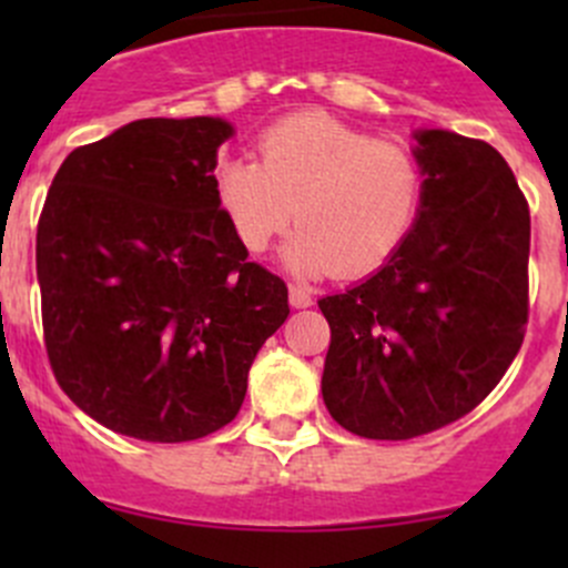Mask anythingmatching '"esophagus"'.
Listing matches in <instances>:
<instances>
[{
	"instance_id": "34e87169",
	"label": "esophagus",
	"mask_w": 568,
	"mask_h": 568,
	"mask_svg": "<svg viewBox=\"0 0 568 568\" xmlns=\"http://www.w3.org/2000/svg\"><path fill=\"white\" fill-rule=\"evenodd\" d=\"M288 300H291V307H311L313 305V294L305 288V285H291Z\"/></svg>"
}]
</instances>
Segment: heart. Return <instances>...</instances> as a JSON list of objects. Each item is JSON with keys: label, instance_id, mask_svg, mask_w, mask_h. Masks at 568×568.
<instances>
[{"label": "heart", "instance_id": "heart-1", "mask_svg": "<svg viewBox=\"0 0 568 568\" xmlns=\"http://www.w3.org/2000/svg\"><path fill=\"white\" fill-rule=\"evenodd\" d=\"M261 162L225 156L216 203L250 252H266L296 222L285 261L300 274L359 277L415 231L426 173L415 153L324 112H300L263 129Z\"/></svg>", "mask_w": 568, "mask_h": 568}]
</instances>
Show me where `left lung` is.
<instances>
[{
  "label": "left lung",
  "instance_id": "left-lung-1",
  "mask_svg": "<svg viewBox=\"0 0 568 568\" xmlns=\"http://www.w3.org/2000/svg\"><path fill=\"white\" fill-rule=\"evenodd\" d=\"M426 194L398 252L318 300L329 321L321 393L335 423L412 439L473 412L517 357L528 324L530 211L484 140L417 131Z\"/></svg>",
  "mask_w": 568,
  "mask_h": 568
}]
</instances>
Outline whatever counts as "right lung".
Returning <instances> with one entry per match:
<instances>
[{"mask_svg": "<svg viewBox=\"0 0 568 568\" xmlns=\"http://www.w3.org/2000/svg\"><path fill=\"white\" fill-rule=\"evenodd\" d=\"M220 118H145L68 153L38 222L51 371L93 420L145 443L239 415L288 288L216 203Z\"/></svg>", "mask_w": 568, "mask_h": 568, "instance_id": "obj_1", "label": "right lung"}]
</instances>
